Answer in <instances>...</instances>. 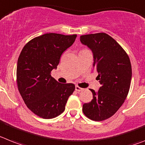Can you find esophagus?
I'll return each instance as SVG.
<instances>
[{
	"label": "esophagus",
	"mask_w": 145,
	"mask_h": 145,
	"mask_svg": "<svg viewBox=\"0 0 145 145\" xmlns=\"http://www.w3.org/2000/svg\"><path fill=\"white\" fill-rule=\"evenodd\" d=\"M82 90H83L82 88L79 87L78 86H75V91H82Z\"/></svg>",
	"instance_id": "obj_1"
}]
</instances>
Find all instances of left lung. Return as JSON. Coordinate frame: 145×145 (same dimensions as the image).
<instances>
[{
    "label": "left lung",
    "instance_id": "1",
    "mask_svg": "<svg viewBox=\"0 0 145 145\" xmlns=\"http://www.w3.org/2000/svg\"><path fill=\"white\" fill-rule=\"evenodd\" d=\"M93 54V67L101 86L91 89L93 99L83 105V112L91 120L102 121L113 116L124 103L132 77L131 61L122 47L105 33L80 37Z\"/></svg>",
    "mask_w": 145,
    "mask_h": 145
}]
</instances>
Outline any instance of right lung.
I'll return each instance as SVG.
<instances>
[{"instance_id":"1","label":"right lung","mask_w":145,"mask_h":145,"mask_svg":"<svg viewBox=\"0 0 145 145\" xmlns=\"http://www.w3.org/2000/svg\"><path fill=\"white\" fill-rule=\"evenodd\" d=\"M77 35L49 34L28 42L17 60V82L25 103L43 119L57 117L75 90L73 84H60L50 75L57 68L64 51L73 44Z\"/></svg>"}]
</instances>
